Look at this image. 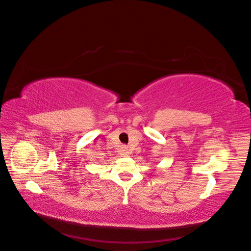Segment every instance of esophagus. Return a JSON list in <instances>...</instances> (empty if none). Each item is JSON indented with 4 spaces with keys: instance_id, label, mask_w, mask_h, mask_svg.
<instances>
[{
    "instance_id": "1",
    "label": "esophagus",
    "mask_w": 251,
    "mask_h": 251,
    "mask_svg": "<svg viewBox=\"0 0 251 251\" xmlns=\"http://www.w3.org/2000/svg\"><path fill=\"white\" fill-rule=\"evenodd\" d=\"M120 154L123 155H127L128 154V149L126 146H123L120 148Z\"/></svg>"
}]
</instances>
